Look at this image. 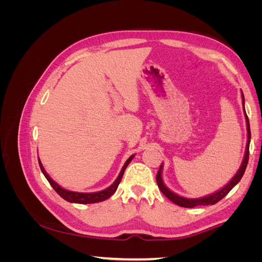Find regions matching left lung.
<instances>
[{
  "label": "left lung",
  "instance_id": "obj_1",
  "mask_svg": "<svg viewBox=\"0 0 262 262\" xmlns=\"http://www.w3.org/2000/svg\"><path fill=\"white\" fill-rule=\"evenodd\" d=\"M242 97H243V106H244V102H245V99H244V94L242 93ZM244 110H245V107H244ZM245 117H246V122H247V133H248V141H247V146H246V153H245V157L243 160V163H242V166L239 167L238 171L236 172V175L232 178V180L228 182V184L224 187L222 188L221 190H219V191L214 192L208 196H203V198H199V199H187V198H184V196H180L176 193H173L172 191H170V190L166 187L164 185L163 182V179H162V165L160 167V170H158L157 175H156V181H157V186L158 188L161 189V191L163 192L164 195H166L168 198V199L173 202L175 204L179 205V207H184V208H194V207H198V205H212V204H215L217 203L220 200L223 199V198L231 191V190L238 184L239 180L242 179L244 172L246 170V167H247V164H248V158H249V143H250V125H249V120H248V117L247 115H246V112H245Z\"/></svg>",
  "mask_w": 262,
  "mask_h": 262
}]
</instances>
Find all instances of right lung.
I'll use <instances>...</instances> for the list:
<instances>
[{"instance_id": "right-lung-1", "label": "right lung", "mask_w": 262, "mask_h": 262, "mask_svg": "<svg viewBox=\"0 0 262 262\" xmlns=\"http://www.w3.org/2000/svg\"><path fill=\"white\" fill-rule=\"evenodd\" d=\"M133 156H134V155H132V156H130V157L128 158V161L125 162V164L123 165V167H122L120 173H119L118 178L116 179V181L114 182V184H113L112 186L108 187V188L105 189V190H102V191L92 192V193L69 191V190H66V189L61 188V187L57 184V182H54V181L50 178V176L48 175V173L46 172V170H45V168H43V166H42L41 162L39 161V160H38V161H39V166H40V169H41L42 173L45 175V177L47 178V180L49 181V184L51 185V187L55 190V192H57L61 198H63V199L69 201V202H72V203L87 204V203H96V202L104 201V200L108 199V198L112 196V195L116 192V190H117L119 184H120V181H121V179H122V176H123V173H124V170H125V168H126V166H128V165L130 164V162L132 161Z\"/></svg>"}]
</instances>
